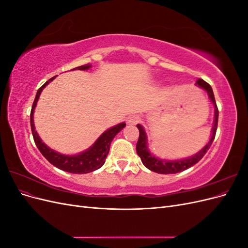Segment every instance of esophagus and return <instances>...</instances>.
<instances>
[{
  "label": "esophagus",
  "mask_w": 248,
  "mask_h": 248,
  "mask_svg": "<svg viewBox=\"0 0 248 248\" xmlns=\"http://www.w3.org/2000/svg\"><path fill=\"white\" fill-rule=\"evenodd\" d=\"M140 118L137 115H133V116H130L127 118V123H128L129 125H136L138 123H140Z\"/></svg>",
  "instance_id": "1"
}]
</instances>
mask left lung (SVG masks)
Masks as SVG:
<instances>
[{
  "label": "left lung",
  "mask_w": 248,
  "mask_h": 248,
  "mask_svg": "<svg viewBox=\"0 0 248 248\" xmlns=\"http://www.w3.org/2000/svg\"><path fill=\"white\" fill-rule=\"evenodd\" d=\"M197 86L206 90L208 95H209L210 100L213 102L214 107H215V119H214V125L212 127L211 139H210L208 144L194 156L189 157V158H186V159H182V160L167 161V160H161V159L156 158L154 155H152L149 152L148 147H147L146 132H145L144 128H142V126H140V124L137 125V127L140 130V137H139V140L137 144V153L140 157V160H141L142 164H144V166L147 169H149L150 170L158 172V174H177V172L183 171L187 169H189L190 167L194 166L196 163H198L202 158V157H204V155L207 153L210 147H211L212 142L215 139V134H216V130H217V123H218V108H217V106H216L213 90H212L211 86H210L208 82H206L205 80H202L201 78L197 80Z\"/></svg>",
  "instance_id": "left-lung-1"
}]
</instances>
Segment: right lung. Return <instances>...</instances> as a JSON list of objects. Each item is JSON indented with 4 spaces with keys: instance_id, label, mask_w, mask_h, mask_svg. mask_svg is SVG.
Wrapping results in <instances>:
<instances>
[{
    "instance_id": "1",
    "label": "right lung",
    "mask_w": 248,
    "mask_h": 248,
    "mask_svg": "<svg viewBox=\"0 0 248 248\" xmlns=\"http://www.w3.org/2000/svg\"><path fill=\"white\" fill-rule=\"evenodd\" d=\"M90 67H91V65L86 64V65L77 67V68L74 69L86 70V69H89ZM55 78L56 77L49 78L48 81H46V84L38 89V91H37V94L35 97V100L33 102L31 115H30V121H31V129H32V134H33L35 144L37 148L39 149L41 154L46 157L52 166H55L60 170L71 172V174H87V172H91L98 170L103 166L104 162H106L107 156L109 152L111 140H114V138L117 136V133H119L124 128L126 124L121 123L108 129L106 132H103L101 134L99 139L95 141V144L91 148L78 155H74V156L63 155L54 151V150L49 149L46 144H43L41 139L38 136V133H37L35 130L33 115H34V109L37 104V101H38V98L42 92V90L46 88V86L48 84V82L51 81Z\"/></svg>"
}]
</instances>
